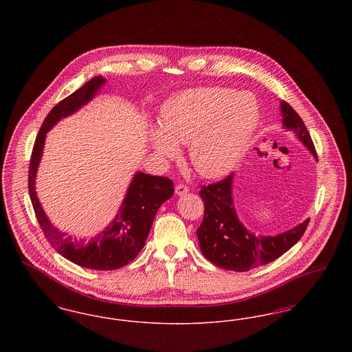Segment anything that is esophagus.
I'll return each mask as SVG.
<instances>
[{"instance_id":"1","label":"esophagus","mask_w":352,"mask_h":352,"mask_svg":"<svg viewBox=\"0 0 352 352\" xmlns=\"http://www.w3.org/2000/svg\"><path fill=\"white\" fill-rule=\"evenodd\" d=\"M188 192V187L187 186H184V184H178L177 187H175V194L177 195H184V194H187Z\"/></svg>"}]
</instances>
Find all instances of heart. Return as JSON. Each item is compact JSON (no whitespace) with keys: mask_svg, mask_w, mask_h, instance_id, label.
Wrapping results in <instances>:
<instances>
[{"mask_svg":"<svg viewBox=\"0 0 352 352\" xmlns=\"http://www.w3.org/2000/svg\"><path fill=\"white\" fill-rule=\"evenodd\" d=\"M260 122L254 96L231 88L187 89L170 98L161 109V126L151 129L153 149L171 160L178 144H190V161L206 178L231 173L244 158Z\"/></svg>","mask_w":352,"mask_h":352,"instance_id":"obj_1","label":"heart"}]
</instances>
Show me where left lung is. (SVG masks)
Listing matches in <instances>:
<instances>
[{
	"instance_id": "8db88e82",
	"label": "left lung",
	"mask_w": 352,
	"mask_h": 352,
	"mask_svg": "<svg viewBox=\"0 0 352 352\" xmlns=\"http://www.w3.org/2000/svg\"><path fill=\"white\" fill-rule=\"evenodd\" d=\"M283 126L294 135L317 160L311 137L301 118L285 101L280 102ZM234 173L218 184L203 186L199 195L204 201V218L197 234L203 256L219 268L248 272L272 263L289 251L305 232L309 219L277 234H254L237 217L234 210Z\"/></svg>"
}]
</instances>
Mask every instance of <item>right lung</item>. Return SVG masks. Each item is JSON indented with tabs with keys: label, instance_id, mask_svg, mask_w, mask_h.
Segmentation results:
<instances>
[{
	"label": "right lung",
	"instance_id": "add662e5",
	"mask_svg": "<svg viewBox=\"0 0 352 352\" xmlns=\"http://www.w3.org/2000/svg\"><path fill=\"white\" fill-rule=\"evenodd\" d=\"M104 84L105 79L101 75L92 78L82 88L58 102L45 118L32 153L29 168V194L35 217L55 251L71 263L84 268L113 270L133 261L135 256L144 248L158 208L174 194L173 182L165 177L137 171L115 219L108 224V227L88 240L72 239L66 232L58 230L45 214L35 191L36 171L49 131L62 118L74 115L92 100Z\"/></svg>",
	"mask_w": 352,
	"mask_h": 352
}]
</instances>
